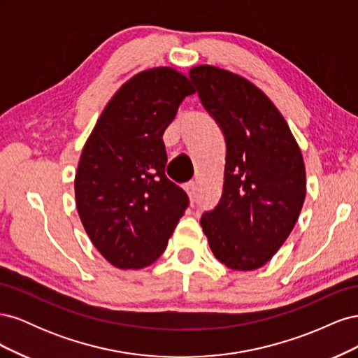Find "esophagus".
<instances>
[{
	"instance_id": "34e87169",
	"label": "esophagus",
	"mask_w": 358,
	"mask_h": 358,
	"mask_svg": "<svg viewBox=\"0 0 358 358\" xmlns=\"http://www.w3.org/2000/svg\"><path fill=\"white\" fill-rule=\"evenodd\" d=\"M185 189H187V192H188V196H189L192 200H196V197H197V182L189 180L188 183H185Z\"/></svg>"
}]
</instances>
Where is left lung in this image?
Wrapping results in <instances>:
<instances>
[{
    "mask_svg": "<svg viewBox=\"0 0 358 358\" xmlns=\"http://www.w3.org/2000/svg\"><path fill=\"white\" fill-rule=\"evenodd\" d=\"M189 78L227 145L222 196L200 224L218 262L255 270L279 251L299 220L306 196L300 148L276 106L242 76L199 66Z\"/></svg>",
    "mask_w": 358,
    "mask_h": 358,
    "instance_id": "8db88e82",
    "label": "left lung"
}]
</instances>
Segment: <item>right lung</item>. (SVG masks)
<instances>
[{
  "label": "right lung",
  "mask_w": 358,
  "mask_h": 358,
  "mask_svg": "<svg viewBox=\"0 0 358 358\" xmlns=\"http://www.w3.org/2000/svg\"><path fill=\"white\" fill-rule=\"evenodd\" d=\"M170 67L136 74L96 121L76 171V206L94 246L115 267L142 268L166 251L189 204L166 176L162 134L194 94Z\"/></svg>",
  "instance_id": "1"
}]
</instances>
